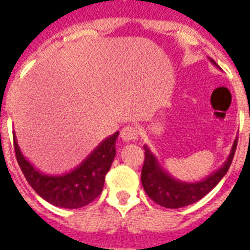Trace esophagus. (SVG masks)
<instances>
[{
	"label": "esophagus",
	"mask_w": 250,
	"mask_h": 250,
	"mask_svg": "<svg viewBox=\"0 0 250 250\" xmlns=\"http://www.w3.org/2000/svg\"><path fill=\"white\" fill-rule=\"evenodd\" d=\"M121 137L125 141H135L139 137V129L135 125H125L122 128Z\"/></svg>",
	"instance_id": "34e87169"
}]
</instances>
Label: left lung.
<instances>
[{
  "label": "left lung",
  "mask_w": 250,
  "mask_h": 250,
  "mask_svg": "<svg viewBox=\"0 0 250 250\" xmlns=\"http://www.w3.org/2000/svg\"><path fill=\"white\" fill-rule=\"evenodd\" d=\"M211 62L215 64L214 61ZM236 145L237 139L233 143L232 150L229 153V160L226 161V164L214 174L204 179L202 182L197 183H183L171 178L158 165L156 157L153 156L148 146L144 145L145 160L143 170H141V183H143L144 190L149 198H152L156 204L167 209H179L183 206L190 205L201 200L221 182V179L225 176L232 164Z\"/></svg>",
  "instance_id": "obj_1"
}]
</instances>
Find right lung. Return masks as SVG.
I'll return each instance as SVG.
<instances>
[{"instance_id":"add662e5","label":"right lung","mask_w":250,"mask_h":250,"mask_svg":"<svg viewBox=\"0 0 250 250\" xmlns=\"http://www.w3.org/2000/svg\"><path fill=\"white\" fill-rule=\"evenodd\" d=\"M119 132L104 140L83 164L71 172L61 176H48L37 171L25 160L14 135V150L24 178L45 201L64 209L86 206L101 194L105 176L115 157V143Z\"/></svg>"}]
</instances>
